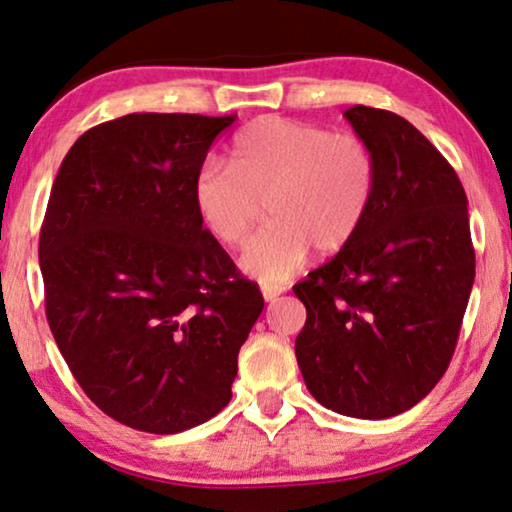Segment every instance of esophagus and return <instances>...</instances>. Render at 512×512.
Listing matches in <instances>:
<instances>
[{
	"instance_id": "1",
	"label": "esophagus",
	"mask_w": 512,
	"mask_h": 512,
	"mask_svg": "<svg viewBox=\"0 0 512 512\" xmlns=\"http://www.w3.org/2000/svg\"><path fill=\"white\" fill-rule=\"evenodd\" d=\"M283 290H285V288H278V285H264L262 295H264V299H267V302H276L278 295H281Z\"/></svg>"
}]
</instances>
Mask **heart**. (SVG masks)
Wrapping results in <instances>:
<instances>
[{
  "label": "heart",
  "instance_id": "obj_1",
  "mask_svg": "<svg viewBox=\"0 0 512 512\" xmlns=\"http://www.w3.org/2000/svg\"><path fill=\"white\" fill-rule=\"evenodd\" d=\"M377 187L370 147L356 135L283 117L252 121L231 145V168L206 163L192 182L194 208L224 245H241L267 203L271 222L245 245L241 269L285 283L311 248L332 255L363 227Z\"/></svg>",
  "mask_w": 512,
  "mask_h": 512
}]
</instances>
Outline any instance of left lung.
I'll return each mask as SVG.
<instances>
[{
  "label": "left lung",
  "mask_w": 512,
  "mask_h": 512,
  "mask_svg": "<svg viewBox=\"0 0 512 512\" xmlns=\"http://www.w3.org/2000/svg\"><path fill=\"white\" fill-rule=\"evenodd\" d=\"M377 166L358 234L292 292L295 353L327 410L388 419L424 400L454 356L475 281L468 199L445 156L386 109H346Z\"/></svg>",
  "instance_id": "obj_1"
}]
</instances>
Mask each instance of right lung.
<instances>
[{"instance_id":"add662e5","label":"right lung","mask_w":512,"mask_h":512,"mask_svg":"<svg viewBox=\"0 0 512 512\" xmlns=\"http://www.w3.org/2000/svg\"><path fill=\"white\" fill-rule=\"evenodd\" d=\"M234 121L126 114L81 135L53 182L39 236L46 318L88 398L138 431L180 433L227 407L264 309L192 199Z\"/></svg>"}]
</instances>
